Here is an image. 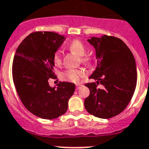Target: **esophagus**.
<instances>
[{
	"instance_id": "34e87169",
	"label": "esophagus",
	"mask_w": 149,
	"mask_h": 149,
	"mask_svg": "<svg viewBox=\"0 0 149 149\" xmlns=\"http://www.w3.org/2000/svg\"><path fill=\"white\" fill-rule=\"evenodd\" d=\"M82 86H83L82 84H76V87H77V89H79Z\"/></svg>"
}]
</instances>
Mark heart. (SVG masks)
Segmentation results:
<instances>
[{
  "label": "heart",
  "mask_w": 149,
  "mask_h": 149,
  "mask_svg": "<svg viewBox=\"0 0 149 149\" xmlns=\"http://www.w3.org/2000/svg\"><path fill=\"white\" fill-rule=\"evenodd\" d=\"M68 48L72 53L77 56H81V61L85 64H89L92 59L89 56L86 55V48L85 45L79 39H74L68 45ZM53 61L56 65H60L62 63V53L60 50H56L53 54ZM86 74V71L84 69H74L70 68L64 71L60 74V77L63 81H69L72 83H78L81 77Z\"/></svg>",
  "instance_id": "b5f03b06"
}]
</instances>
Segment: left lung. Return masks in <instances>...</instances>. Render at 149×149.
Wrapping results in <instances>:
<instances>
[{"instance_id":"left-lung-1","label":"left lung","mask_w":149,"mask_h":149,"mask_svg":"<svg viewBox=\"0 0 149 149\" xmlns=\"http://www.w3.org/2000/svg\"><path fill=\"white\" fill-rule=\"evenodd\" d=\"M88 42L95 49L98 63L89 78L97 81L85 84L90 93L84 106L89 113L110 119L122 113L132 98L137 81L136 62L131 50L119 38L104 35L89 38ZM98 85L104 88L99 89Z\"/></svg>"}]
</instances>
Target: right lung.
I'll list each match as a JSON object with an SVG mask.
<instances>
[{
  "label": "right lung",
  "instance_id": "right-lung-1",
  "mask_svg": "<svg viewBox=\"0 0 149 149\" xmlns=\"http://www.w3.org/2000/svg\"><path fill=\"white\" fill-rule=\"evenodd\" d=\"M65 37L54 32H34L18 45L13 63V83L27 110L42 119H53L64 114L75 90L74 84L60 82L51 87L48 79H55L53 54Z\"/></svg>",
  "mask_w": 149,
  "mask_h": 149
}]
</instances>
